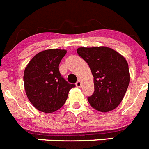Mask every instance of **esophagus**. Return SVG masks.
I'll return each mask as SVG.
<instances>
[{
	"instance_id": "34e87169",
	"label": "esophagus",
	"mask_w": 149,
	"mask_h": 149,
	"mask_svg": "<svg viewBox=\"0 0 149 149\" xmlns=\"http://www.w3.org/2000/svg\"><path fill=\"white\" fill-rule=\"evenodd\" d=\"M76 86L77 87V88H81V81H79H79L76 83Z\"/></svg>"
}]
</instances>
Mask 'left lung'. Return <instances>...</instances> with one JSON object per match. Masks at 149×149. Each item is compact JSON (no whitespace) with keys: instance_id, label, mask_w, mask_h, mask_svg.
Here are the masks:
<instances>
[{"instance_id":"left-lung-1","label":"left lung","mask_w":149,"mask_h":149,"mask_svg":"<svg viewBox=\"0 0 149 149\" xmlns=\"http://www.w3.org/2000/svg\"><path fill=\"white\" fill-rule=\"evenodd\" d=\"M77 53L88 63L93 76L94 92L88 98L91 106L101 112L117 108L130 81L126 59L108 47H83Z\"/></svg>"}]
</instances>
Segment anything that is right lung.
<instances>
[{"instance_id": "add662e5", "label": "right lung", "mask_w": 149, "mask_h": 149, "mask_svg": "<svg viewBox=\"0 0 149 149\" xmlns=\"http://www.w3.org/2000/svg\"><path fill=\"white\" fill-rule=\"evenodd\" d=\"M66 49H49L37 53L25 68L24 89L28 100L39 111L50 113L64 105L75 84L61 76L58 66Z\"/></svg>"}]
</instances>
